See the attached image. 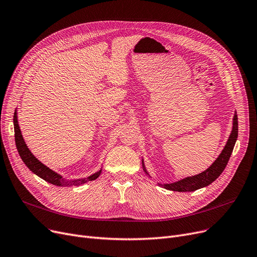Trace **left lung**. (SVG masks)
I'll use <instances>...</instances> for the list:
<instances>
[{"label": "left lung", "instance_id": "8db88e82", "mask_svg": "<svg viewBox=\"0 0 257 257\" xmlns=\"http://www.w3.org/2000/svg\"><path fill=\"white\" fill-rule=\"evenodd\" d=\"M237 136H238V119H237V115L235 114L233 118L232 133L228 139L227 145H225V147L223 148L218 158L213 162V164L208 170L198 174V175L187 177L174 183L160 184V186L167 190L176 191V192H193L200 188L209 186L210 183H212L215 179H217L220 176V174L223 172L224 168L227 167L228 161L231 157V154L235 146V142L237 140ZM143 170H145V172L148 174L147 170L145 169V166H143Z\"/></svg>", "mask_w": 257, "mask_h": 257}]
</instances>
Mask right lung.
Returning <instances> with one entry per match:
<instances>
[{
	"instance_id": "right-lung-1",
	"label": "right lung",
	"mask_w": 257,
	"mask_h": 257,
	"mask_svg": "<svg viewBox=\"0 0 257 257\" xmlns=\"http://www.w3.org/2000/svg\"><path fill=\"white\" fill-rule=\"evenodd\" d=\"M14 125H15V139H16V146L19 152V155L21 156L23 162L26 164L27 168L35 173L36 175L44 179L45 181L50 182L51 184H55L58 187H71V186H80V184H83L87 181L95 180L99 177L101 171L95 173L94 175H91L84 179H77V180H69L66 181L62 177H61L59 174L51 171L49 168L44 166L43 163H41L34 155L32 154L26 146V143L22 137L21 130H20L19 123H18V117H17V111H15L14 115Z\"/></svg>"
}]
</instances>
